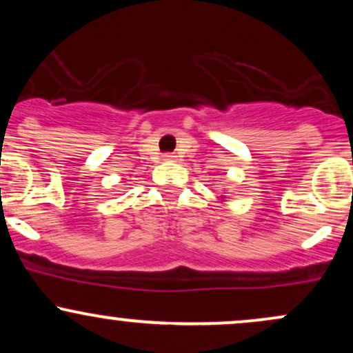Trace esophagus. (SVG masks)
Segmentation results:
<instances>
[{"mask_svg":"<svg viewBox=\"0 0 353 353\" xmlns=\"http://www.w3.org/2000/svg\"><path fill=\"white\" fill-rule=\"evenodd\" d=\"M174 159H176L174 154H164V161H174Z\"/></svg>","mask_w":353,"mask_h":353,"instance_id":"1","label":"esophagus"}]
</instances>
